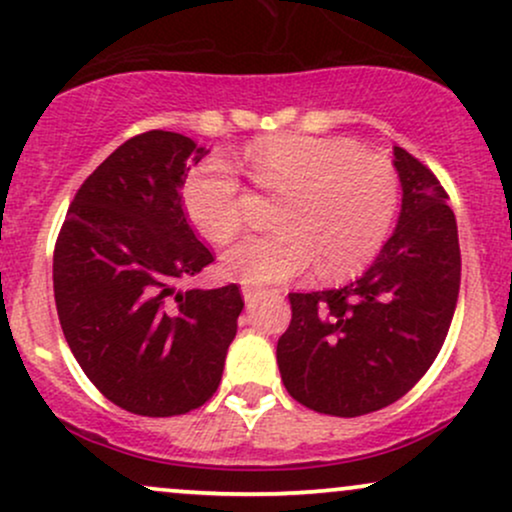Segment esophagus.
<instances>
[{
  "mask_svg": "<svg viewBox=\"0 0 512 512\" xmlns=\"http://www.w3.org/2000/svg\"><path fill=\"white\" fill-rule=\"evenodd\" d=\"M242 294H244L246 304H254V302H258V297H263V294H266V290H261V287H244Z\"/></svg>",
  "mask_w": 512,
  "mask_h": 512,
  "instance_id": "1",
  "label": "esophagus"
}]
</instances>
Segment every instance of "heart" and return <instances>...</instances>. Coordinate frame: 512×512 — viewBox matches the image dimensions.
<instances>
[{"mask_svg":"<svg viewBox=\"0 0 512 512\" xmlns=\"http://www.w3.org/2000/svg\"><path fill=\"white\" fill-rule=\"evenodd\" d=\"M242 165L266 194H280L273 232L251 234L227 251L222 268L244 285L299 278L316 263L338 278L359 270L386 242L400 182L383 155L350 138L270 134L244 148ZM182 203L189 220L213 242H230L244 225V186L222 158L186 174Z\"/></svg>","mask_w":512,"mask_h":512,"instance_id":"1","label":"heart"}]
</instances>
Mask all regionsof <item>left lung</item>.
I'll use <instances>...</instances> for the list:
<instances>
[{"mask_svg": "<svg viewBox=\"0 0 512 512\" xmlns=\"http://www.w3.org/2000/svg\"><path fill=\"white\" fill-rule=\"evenodd\" d=\"M402 210L369 270L340 290L292 292L282 383L309 410L359 417L393 405L441 352L460 292V242L436 174L395 146Z\"/></svg>", "mask_w": 512, "mask_h": 512, "instance_id": "left-lung-1", "label": "left lung"}]
</instances>
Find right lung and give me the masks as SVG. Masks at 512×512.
Here are the masks:
<instances>
[{
    "label": "right lung",
    "mask_w": 512,
    "mask_h": 512,
    "mask_svg": "<svg viewBox=\"0 0 512 512\" xmlns=\"http://www.w3.org/2000/svg\"><path fill=\"white\" fill-rule=\"evenodd\" d=\"M206 153L174 131L129 138L76 191L54 244V302L78 366L141 417L213 398L244 309L237 285L179 290L215 261L182 203Z\"/></svg>",
    "instance_id": "1"
}]
</instances>
